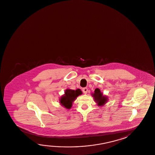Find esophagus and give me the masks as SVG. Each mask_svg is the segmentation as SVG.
Returning a JSON list of instances; mask_svg holds the SVG:
<instances>
[{"mask_svg": "<svg viewBox=\"0 0 155 155\" xmlns=\"http://www.w3.org/2000/svg\"><path fill=\"white\" fill-rule=\"evenodd\" d=\"M82 91L84 94H87V93L88 92V88H83L82 89Z\"/></svg>", "mask_w": 155, "mask_h": 155, "instance_id": "34e87169", "label": "esophagus"}]
</instances>
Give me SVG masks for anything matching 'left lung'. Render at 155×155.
<instances>
[{
	"instance_id": "8db88e82",
	"label": "left lung",
	"mask_w": 155,
	"mask_h": 155,
	"mask_svg": "<svg viewBox=\"0 0 155 155\" xmlns=\"http://www.w3.org/2000/svg\"><path fill=\"white\" fill-rule=\"evenodd\" d=\"M92 95L94 98L95 101L98 103L99 106L103 105L107 101V98L103 95V94L101 93L99 89H95L94 93Z\"/></svg>"
}]
</instances>
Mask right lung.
Instances as JSON below:
<instances>
[{"instance_id": "right-lung-1", "label": "right lung", "mask_w": 155, "mask_h": 155, "mask_svg": "<svg viewBox=\"0 0 155 155\" xmlns=\"http://www.w3.org/2000/svg\"><path fill=\"white\" fill-rule=\"evenodd\" d=\"M64 93L65 94L61 98L60 101L62 105L67 109H70L72 107L73 101L76 99L78 95L82 94V92L79 89L76 91L67 89Z\"/></svg>"}]
</instances>
